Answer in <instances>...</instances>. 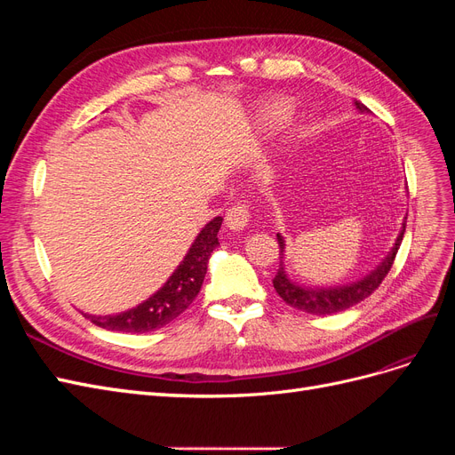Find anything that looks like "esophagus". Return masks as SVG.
<instances>
[{
	"mask_svg": "<svg viewBox=\"0 0 455 455\" xmlns=\"http://www.w3.org/2000/svg\"><path fill=\"white\" fill-rule=\"evenodd\" d=\"M249 206L244 203L231 204L226 212V226L233 231H243L249 224Z\"/></svg>",
	"mask_w": 455,
	"mask_h": 455,
	"instance_id": "34e87169",
	"label": "esophagus"
}]
</instances>
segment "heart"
Segmentation results:
<instances>
[{
    "label": "heart",
    "mask_w": 455,
    "mask_h": 455,
    "mask_svg": "<svg viewBox=\"0 0 455 455\" xmlns=\"http://www.w3.org/2000/svg\"><path fill=\"white\" fill-rule=\"evenodd\" d=\"M292 109H294V106H292L291 100H275L273 104L267 106L266 117L271 123H283V121H286L288 117H291Z\"/></svg>",
    "instance_id": "heart-1"
}]
</instances>
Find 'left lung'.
I'll list each match as a JSON object with an SVG mask.
<instances>
[{
  "label": "left lung",
  "instance_id": "left-lung-1",
  "mask_svg": "<svg viewBox=\"0 0 455 455\" xmlns=\"http://www.w3.org/2000/svg\"><path fill=\"white\" fill-rule=\"evenodd\" d=\"M355 106L359 108L361 112H368V108L363 102H355ZM404 229H406V224H403V229H401V233H398L395 246L387 254V258H385L370 275H366L364 279L351 283V284L332 286V288H306V286H299L294 281L288 279V275L284 271V239L277 233V241H279V249H281L279 251L281 264H279L277 275H275V279H273L275 291H277V294L291 307H296L299 311H306L311 315L324 316V315L346 311L356 304H361V301L366 299L370 294H374L376 288L381 284V281L387 277V273L393 267L395 256H396L398 249H401Z\"/></svg>",
  "mask_w": 455,
  "mask_h": 455
}]
</instances>
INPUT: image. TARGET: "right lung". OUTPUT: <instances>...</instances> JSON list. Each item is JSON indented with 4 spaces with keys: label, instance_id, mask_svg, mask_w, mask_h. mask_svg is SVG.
<instances>
[{
    "label": "right lung",
    "instance_id": "add662e5",
    "mask_svg": "<svg viewBox=\"0 0 455 455\" xmlns=\"http://www.w3.org/2000/svg\"><path fill=\"white\" fill-rule=\"evenodd\" d=\"M220 226H222V216H216L201 229L197 239L182 259V264L174 269L169 281L154 296L142 301L140 306L117 315H84L92 324L114 330V332L144 334L169 324L197 298L206 275V264H209L212 251L220 244Z\"/></svg>",
    "mask_w": 455,
    "mask_h": 455
}]
</instances>
